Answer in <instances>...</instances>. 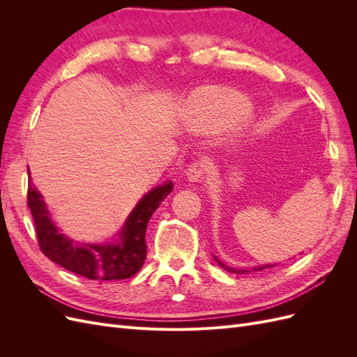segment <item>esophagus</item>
<instances>
[{
	"instance_id": "1",
	"label": "esophagus",
	"mask_w": 357,
	"mask_h": 357,
	"mask_svg": "<svg viewBox=\"0 0 357 357\" xmlns=\"http://www.w3.org/2000/svg\"><path fill=\"white\" fill-rule=\"evenodd\" d=\"M208 171V162L207 159H198L195 162H192V165L188 169V178L190 181H202L205 178V174Z\"/></svg>"
}]
</instances>
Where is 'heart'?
<instances>
[{
    "mask_svg": "<svg viewBox=\"0 0 357 357\" xmlns=\"http://www.w3.org/2000/svg\"><path fill=\"white\" fill-rule=\"evenodd\" d=\"M247 109L248 102L243 95L218 86L198 89L190 100V112L205 129L234 122L243 117Z\"/></svg>",
    "mask_w": 357,
    "mask_h": 357,
    "instance_id": "b5f03b06",
    "label": "heart"
}]
</instances>
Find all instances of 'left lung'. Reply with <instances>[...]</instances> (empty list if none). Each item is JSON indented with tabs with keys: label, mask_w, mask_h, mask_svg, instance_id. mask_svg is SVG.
I'll return each mask as SVG.
<instances>
[{
	"label": "left lung",
	"mask_w": 357,
	"mask_h": 357,
	"mask_svg": "<svg viewBox=\"0 0 357 357\" xmlns=\"http://www.w3.org/2000/svg\"><path fill=\"white\" fill-rule=\"evenodd\" d=\"M215 259V261H218V264L222 266V268H225L226 269V271H231V273H236V274H240V273H247V271H238V269H234V268H229V266H225L220 261H219V259L218 257H214ZM273 265H265V266H259V268H255L256 269V271H262V269H265V268H271Z\"/></svg>",
	"instance_id": "1"
}]
</instances>
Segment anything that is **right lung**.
Masks as SVG:
<instances>
[{
	"label": "right lung",
	"mask_w": 357,
	"mask_h": 357,
	"mask_svg": "<svg viewBox=\"0 0 357 357\" xmlns=\"http://www.w3.org/2000/svg\"><path fill=\"white\" fill-rule=\"evenodd\" d=\"M31 181V178H29ZM172 190V183L150 190L129 214L116 244H73L58 232L49 218L41 193L34 186H28L26 204L36 226L38 247L52 262L88 280H125L142 269L146 259V229L159 204Z\"/></svg>",
	"instance_id": "1"
}]
</instances>
